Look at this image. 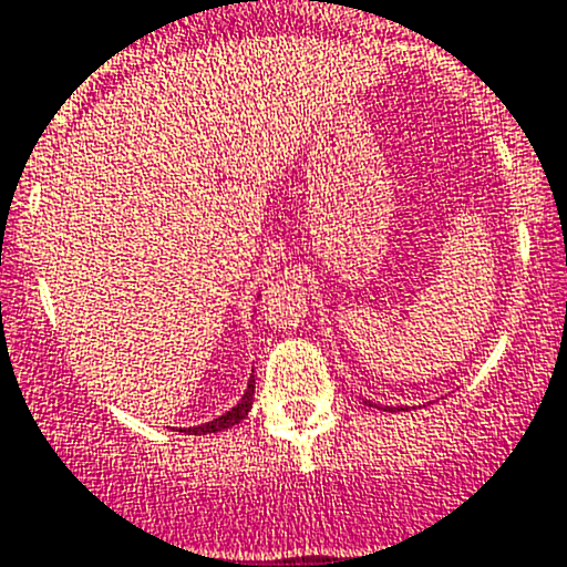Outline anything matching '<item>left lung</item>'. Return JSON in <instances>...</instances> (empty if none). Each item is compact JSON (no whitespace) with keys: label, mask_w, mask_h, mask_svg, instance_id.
Masks as SVG:
<instances>
[{"label":"left lung","mask_w":567,"mask_h":567,"mask_svg":"<svg viewBox=\"0 0 567 567\" xmlns=\"http://www.w3.org/2000/svg\"><path fill=\"white\" fill-rule=\"evenodd\" d=\"M369 406H372V404H369ZM391 410H393V406H391Z\"/></svg>","instance_id":"8db88e82"}]
</instances>
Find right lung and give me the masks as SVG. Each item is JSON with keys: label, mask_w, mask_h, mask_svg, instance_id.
I'll use <instances>...</instances> for the list:
<instances>
[{"label": "right lung", "mask_w": 567, "mask_h": 567, "mask_svg": "<svg viewBox=\"0 0 567 567\" xmlns=\"http://www.w3.org/2000/svg\"><path fill=\"white\" fill-rule=\"evenodd\" d=\"M251 402H254V380H249V388H246L244 399H240V402L235 404L227 415L216 417V421H212V423H203V425H198V429H187V434H216V431L230 429V425L240 423L246 415H249Z\"/></svg>", "instance_id": "1"}]
</instances>
